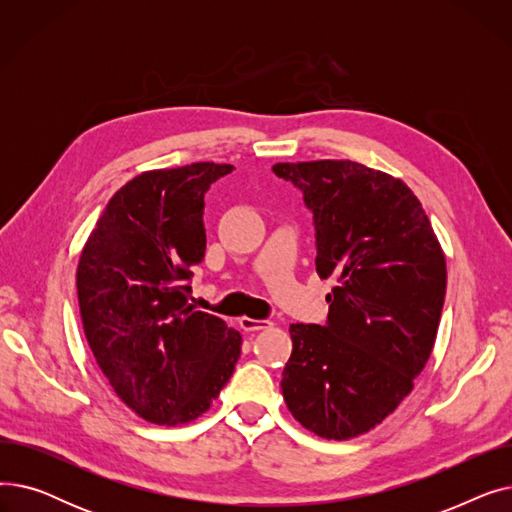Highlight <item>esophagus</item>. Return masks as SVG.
Wrapping results in <instances>:
<instances>
[{
    "label": "esophagus",
    "instance_id": "34e87169",
    "mask_svg": "<svg viewBox=\"0 0 512 512\" xmlns=\"http://www.w3.org/2000/svg\"><path fill=\"white\" fill-rule=\"evenodd\" d=\"M240 328L245 332H259L272 326V321H265V319H251V317H240Z\"/></svg>",
    "mask_w": 512,
    "mask_h": 512
}]
</instances>
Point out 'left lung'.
<instances>
[{"instance_id":"8db88e82","label":"left lung","mask_w":512,"mask_h":512,"mask_svg":"<svg viewBox=\"0 0 512 512\" xmlns=\"http://www.w3.org/2000/svg\"><path fill=\"white\" fill-rule=\"evenodd\" d=\"M313 211L321 280H334L326 326L292 324L286 407L326 440L382 423L423 371L440 326L446 259L400 178L351 159L276 164Z\"/></svg>"}]
</instances>
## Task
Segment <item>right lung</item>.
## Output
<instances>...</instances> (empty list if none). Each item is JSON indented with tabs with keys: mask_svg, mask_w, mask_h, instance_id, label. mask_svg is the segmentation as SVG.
<instances>
[{
	"mask_svg": "<svg viewBox=\"0 0 512 512\" xmlns=\"http://www.w3.org/2000/svg\"><path fill=\"white\" fill-rule=\"evenodd\" d=\"M234 166L149 170L110 199L76 270L80 319L103 375L139 417L191 423L230 380L242 338L188 305L193 267L205 257L209 186Z\"/></svg>",
	"mask_w": 512,
	"mask_h": 512,
	"instance_id": "add662e5",
	"label": "right lung"
}]
</instances>
